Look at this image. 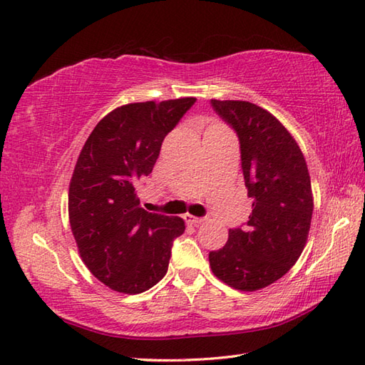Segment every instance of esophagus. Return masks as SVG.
I'll return each mask as SVG.
<instances>
[{"label": "esophagus", "instance_id": "obj_1", "mask_svg": "<svg viewBox=\"0 0 365 365\" xmlns=\"http://www.w3.org/2000/svg\"><path fill=\"white\" fill-rule=\"evenodd\" d=\"M184 220L187 222V223H190V225H201L205 222V218L203 217H195V215H190V214H185L184 215Z\"/></svg>", "mask_w": 365, "mask_h": 365}]
</instances>
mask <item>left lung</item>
Returning <instances> with one entry per match:
<instances>
[{
    "label": "left lung",
    "mask_w": 365,
    "mask_h": 365,
    "mask_svg": "<svg viewBox=\"0 0 365 365\" xmlns=\"http://www.w3.org/2000/svg\"><path fill=\"white\" fill-rule=\"evenodd\" d=\"M210 104L239 137L253 210L223 248L210 251L209 264L218 279L253 292L284 277L302 255L314 209L311 178L294 137L270 112L248 101Z\"/></svg>",
    "instance_id": "1"
}]
</instances>
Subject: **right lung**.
Returning a JSON list of instances; mask_svg holds the SVG:
<instances>
[{"label":"right lung","instance_id":"obj_1","mask_svg":"<svg viewBox=\"0 0 365 365\" xmlns=\"http://www.w3.org/2000/svg\"><path fill=\"white\" fill-rule=\"evenodd\" d=\"M197 98L131 103L98 121L78 158L68 217L79 255L96 279L142 294L165 277L180 217L147 212L137 184L153 172L165 135Z\"/></svg>","mask_w":365,"mask_h":365}]
</instances>
